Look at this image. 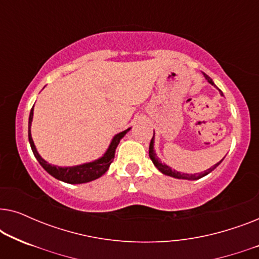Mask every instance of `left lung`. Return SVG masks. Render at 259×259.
I'll return each mask as SVG.
<instances>
[{"mask_svg": "<svg viewBox=\"0 0 259 259\" xmlns=\"http://www.w3.org/2000/svg\"><path fill=\"white\" fill-rule=\"evenodd\" d=\"M204 76H205V79L207 80L208 83H211L212 86L217 87V86H215V84H214L213 81H212V79H211L210 76L206 75V74H205V73H204ZM219 92H221V95H223L221 90H219ZM148 154H150V158H151L152 162H153L155 167H157V168L159 169V171H160V172L162 173V175L173 177V178H177V179H187V180H197V179L203 178V177H205L206 175H208V173H210V172L213 171V169H214L215 167H217V166H218L219 164H221V162H222L223 160H224V159H222L221 161L217 162V164L212 166L211 168L206 169V171H205V172L196 173V175H189V173L178 172V171H176V169H172L171 167H169V166L162 164V162H161L160 160H159V158L157 157V154H155V152H154V133H153V138H152V139H151V144H150V150H148Z\"/></svg>", "mask_w": 259, "mask_h": 259, "instance_id": "1", "label": "left lung"}]
</instances>
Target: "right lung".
I'll return each instance as SVG.
<instances>
[{
	"instance_id": "add662e5",
	"label": "right lung",
	"mask_w": 259,
	"mask_h": 259,
	"mask_svg": "<svg viewBox=\"0 0 259 259\" xmlns=\"http://www.w3.org/2000/svg\"><path fill=\"white\" fill-rule=\"evenodd\" d=\"M33 114H34V106L33 108L30 109L29 121H28V139H29L31 151H33L35 158L37 159V161L40 162V165L49 173V175L53 176L56 179L61 180V182L68 183V184L88 183V182H92V180L100 178L101 176H104L105 173L107 172V169L109 168V165L112 164L113 159H114L115 148L118 147L120 140H121L122 138L126 136V133L131 130V128H127L125 131H122V132L115 134V136L113 137L111 144H109L107 151L105 152V154L102 155L101 158L97 159V160L86 162V164H82V165L72 166V167H61V166L51 165L48 161H46L45 159L38 154L36 147H35L34 145L33 138H31V132H30L31 121H33Z\"/></svg>"
}]
</instances>
